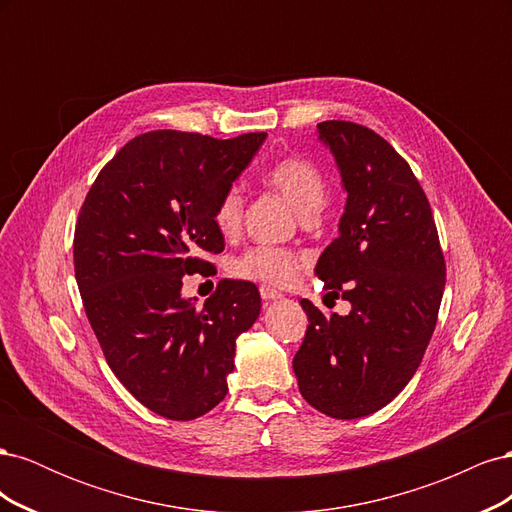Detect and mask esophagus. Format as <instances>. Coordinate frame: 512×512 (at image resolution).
I'll list each match as a JSON object with an SVG mask.
<instances>
[{"label":"esophagus","mask_w":512,"mask_h":512,"mask_svg":"<svg viewBox=\"0 0 512 512\" xmlns=\"http://www.w3.org/2000/svg\"><path fill=\"white\" fill-rule=\"evenodd\" d=\"M260 297H262V301H277V299H282L284 294L280 290H275V288L260 286Z\"/></svg>","instance_id":"1"}]
</instances>
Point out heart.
I'll return each mask as SVG.
<instances>
[{"label":"heart","mask_w":512,"mask_h":512,"mask_svg":"<svg viewBox=\"0 0 512 512\" xmlns=\"http://www.w3.org/2000/svg\"><path fill=\"white\" fill-rule=\"evenodd\" d=\"M267 183L280 192L303 218H312L327 198V179L322 170L305 158L288 156L277 160L265 175ZM245 194L239 185H230L215 207V226L224 235H237L243 224ZM301 269V258L282 247L254 245L230 260V275L237 280L260 282L265 286H288Z\"/></svg>","instance_id":"b5f03b06"}]
</instances>
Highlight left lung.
I'll return each instance as SVG.
<instances>
[{
    "label": "left lung",
    "mask_w": 512,
    "mask_h": 512,
    "mask_svg": "<svg viewBox=\"0 0 512 512\" xmlns=\"http://www.w3.org/2000/svg\"><path fill=\"white\" fill-rule=\"evenodd\" d=\"M348 192L339 235L316 275L348 316L303 299L305 339L294 374L309 406L333 418L384 408L416 374L438 322L446 265L429 200L410 164L361 123H318Z\"/></svg>",
    "instance_id": "8db88e82"
}]
</instances>
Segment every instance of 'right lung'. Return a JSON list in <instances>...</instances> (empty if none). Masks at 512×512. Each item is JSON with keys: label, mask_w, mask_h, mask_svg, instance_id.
<instances>
[{"label": "right lung", "mask_w": 512, "mask_h": 512, "mask_svg": "<svg viewBox=\"0 0 512 512\" xmlns=\"http://www.w3.org/2000/svg\"><path fill=\"white\" fill-rule=\"evenodd\" d=\"M265 136L145 132L100 170L79 211L74 275L87 320L119 382L170 421L226 397L237 337L260 314L252 282L220 280L203 307L181 286L224 250L215 207Z\"/></svg>", "instance_id": "1"}]
</instances>
